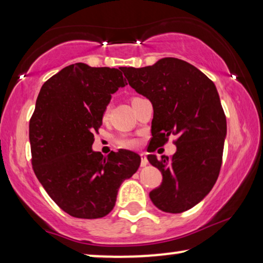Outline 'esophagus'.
<instances>
[{
  "label": "esophagus",
  "mask_w": 263,
  "mask_h": 263,
  "mask_svg": "<svg viewBox=\"0 0 263 263\" xmlns=\"http://www.w3.org/2000/svg\"><path fill=\"white\" fill-rule=\"evenodd\" d=\"M148 164V160H147V157L145 153H141V166H146V165Z\"/></svg>",
  "instance_id": "34e87169"
}]
</instances>
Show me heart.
<instances>
[{"label":"heart","instance_id":"heart-1","mask_svg":"<svg viewBox=\"0 0 263 263\" xmlns=\"http://www.w3.org/2000/svg\"><path fill=\"white\" fill-rule=\"evenodd\" d=\"M107 114H109V106H107L106 109L104 110V112H103V117L105 118V117L107 116ZM118 143H120V145H121V146H123V147H134V146L136 145V141H135V140H133V139L123 138V139H121L120 141H118Z\"/></svg>","mask_w":263,"mask_h":263}]
</instances>
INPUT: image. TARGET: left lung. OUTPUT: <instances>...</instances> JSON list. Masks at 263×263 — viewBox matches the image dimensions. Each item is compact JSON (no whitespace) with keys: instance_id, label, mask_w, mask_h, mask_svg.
I'll return each instance as SVG.
<instances>
[{"instance_id":"obj_1","label":"left lung","mask_w":263,"mask_h":263,"mask_svg":"<svg viewBox=\"0 0 263 263\" xmlns=\"http://www.w3.org/2000/svg\"><path fill=\"white\" fill-rule=\"evenodd\" d=\"M121 69L129 85L153 105L151 143L156 147L151 152L170 135L178 136L171 158L147 156L163 175L151 200L166 213L188 211L211 192L221 167L226 117L215 85L193 64L174 57Z\"/></svg>"}]
</instances>
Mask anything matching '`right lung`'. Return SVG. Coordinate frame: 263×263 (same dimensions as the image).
Segmentation results:
<instances>
[{"instance_id":"1","label":"right lung","mask_w":263,"mask_h":263,"mask_svg":"<svg viewBox=\"0 0 263 263\" xmlns=\"http://www.w3.org/2000/svg\"><path fill=\"white\" fill-rule=\"evenodd\" d=\"M127 85L122 69L70 64L44 82L30 120L32 166L57 206L71 217L103 218L141 158L92 149L111 95Z\"/></svg>"}]
</instances>
